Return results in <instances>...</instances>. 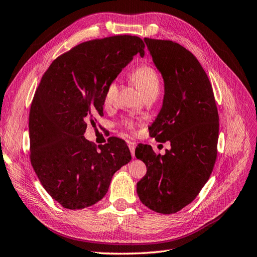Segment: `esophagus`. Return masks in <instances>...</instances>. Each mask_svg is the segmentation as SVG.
<instances>
[{"label": "esophagus", "instance_id": "34e87169", "mask_svg": "<svg viewBox=\"0 0 257 257\" xmlns=\"http://www.w3.org/2000/svg\"><path fill=\"white\" fill-rule=\"evenodd\" d=\"M127 145H128V148L131 150V154H132V156L134 157L135 156V147H136V144L134 142H127Z\"/></svg>", "mask_w": 257, "mask_h": 257}]
</instances>
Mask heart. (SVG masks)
Listing matches in <instances>:
<instances>
[{"mask_svg":"<svg viewBox=\"0 0 257 257\" xmlns=\"http://www.w3.org/2000/svg\"><path fill=\"white\" fill-rule=\"evenodd\" d=\"M130 77L132 79L133 83L136 85L143 95L145 97L152 96V95H158L160 89V77L153 66L150 65H141L136 67L135 70L132 71L130 74ZM117 93V81L112 80L111 83L108 84L105 87L104 95H103V103L105 105H109L112 102ZM123 125L126 128L132 130L133 128V122L130 120H124Z\"/></svg>","mask_w":257,"mask_h":257,"instance_id":"b5f03b06","label":"heart"}]
</instances>
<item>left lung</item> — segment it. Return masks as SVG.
Returning <instances> with one entry per match:
<instances>
[{
  "label": "left lung",
  "instance_id": "8db88e82",
  "mask_svg": "<svg viewBox=\"0 0 257 257\" xmlns=\"http://www.w3.org/2000/svg\"><path fill=\"white\" fill-rule=\"evenodd\" d=\"M165 83L162 108L150 136L171 149L135 150L147 172L137 194L149 209L174 214L192 203L207 182L217 158L219 115L207 74L189 50L170 40L144 39Z\"/></svg>",
  "mask_w": 257,
  "mask_h": 257
}]
</instances>
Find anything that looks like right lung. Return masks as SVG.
I'll return each mask as SVG.
<instances>
[{
  "mask_svg": "<svg viewBox=\"0 0 257 257\" xmlns=\"http://www.w3.org/2000/svg\"><path fill=\"white\" fill-rule=\"evenodd\" d=\"M136 36L86 41L56 58L40 80L29 112L30 161L40 183L67 209L99 202L113 174L131 161L124 141L98 148L84 137L103 115L105 87L133 56L145 54Z\"/></svg>",
  "mask_w": 257,
  "mask_h": 257,
  "instance_id": "obj_1",
  "label": "right lung"
}]
</instances>
